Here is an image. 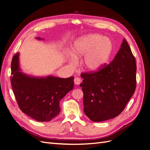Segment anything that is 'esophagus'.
I'll return each mask as SVG.
<instances>
[{
    "label": "esophagus",
    "mask_w": 150,
    "mask_h": 150,
    "mask_svg": "<svg viewBox=\"0 0 150 150\" xmlns=\"http://www.w3.org/2000/svg\"><path fill=\"white\" fill-rule=\"evenodd\" d=\"M81 79L78 78V77H77V78H74V82L75 84H76V85H79L81 83Z\"/></svg>",
    "instance_id": "obj_1"
}]
</instances>
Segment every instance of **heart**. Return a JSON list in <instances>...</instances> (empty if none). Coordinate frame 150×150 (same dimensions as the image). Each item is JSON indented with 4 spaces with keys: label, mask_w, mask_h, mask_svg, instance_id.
Segmentation results:
<instances>
[{
    "label": "heart",
    "mask_w": 150,
    "mask_h": 150,
    "mask_svg": "<svg viewBox=\"0 0 150 150\" xmlns=\"http://www.w3.org/2000/svg\"><path fill=\"white\" fill-rule=\"evenodd\" d=\"M111 40L98 34H90L79 38L74 42L72 52L69 53L71 64L76 65L78 59L83 57L82 65L89 72L99 70L106 64L112 51Z\"/></svg>",
    "instance_id": "1"
}]
</instances>
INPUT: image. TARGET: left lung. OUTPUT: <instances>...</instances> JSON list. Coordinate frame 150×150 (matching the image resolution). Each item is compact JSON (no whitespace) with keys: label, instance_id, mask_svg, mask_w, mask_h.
<instances>
[{"label":"left lung","instance_id":"8db88e82","mask_svg":"<svg viewBox=\"0 0 150 150\" xmlns=\"http://www.w3.org/2000/svg\"><path fill=\"white\" fill-rule=\"evenodd\" d=\"M136 72L135 58L124 39L110 64L94 73L81 74L85 115L94 122L118 116L134 93Z\"/></svg>","mask_w":150,"mask_h":150}]
</instances>
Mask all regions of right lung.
Returning <instances> with one entry per match:
<instances>
[{
    "label": "right lung",
    "mask_w": 150,
    "mask_h": 150,
    "mask_svg": "<svg viewBox=\"0 0 150 150\" xmlns=\"http://www.w3.org/2000/svg\"><path fill=\"white\" fill-rule=\"evenodd\" d=\"M11 74L12 88L19 108L38 121H49L57 116L61 111V99L74 88L73 76L35 77L24 73L20 67L19 52L12 57Z\"/></svg>",
    "instance_id": "obj_1"
}]
</instances>
